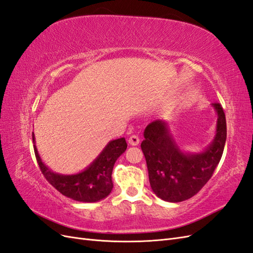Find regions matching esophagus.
<instances>
[{"instance_id":"esophagus-1","label":"esophagus","mask_w":253,"mask_h":253,"mask_svg":"<svg viewBox=\"0 0 253 253\" xmlns=\"http://www.w3.org/2000/svg\"><path fill=\"white\" fill-rule=\"evenodd\" d=\"M128 143L130 144V145H132V146L138 145L140 143V138L138 137L137 134H132V135H130V137L128 138Z\"/></svg>"}]
</instances>
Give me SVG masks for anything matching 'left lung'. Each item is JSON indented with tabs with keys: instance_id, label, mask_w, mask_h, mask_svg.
I'll return each instance as SVG.
<instances>
[{
	"instance_id": "8db88e82",
	"label": "left lung",
	"mask_w": 253,
	"mask_h": 253,
	"mask_svg": "<svg viewBox=\"0 0 253 253\" xmlns=\"http://www.w3.org/2000/svg\"><path fill=\"white\" fill-rule=\"evenodd\" d=\"M218 119L216 135L205 151L187 154L179 150L165 121H154L144 130L142 152L154 193L168 202H182L197 194L217 168L226 140V122L221 105H211Z\"/></svg>"
}]
</instances>
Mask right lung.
Masks as SVG:
<instances>
[{
	"mask_svg": "<svg viewBox=\"0 0 253 253\" xmlns=\"http://www.w3.org/2000/svg\"><path fill=\"white\" fill-rule=\"evenodd\" d=\"M33 143L37 164L44 178L63 196L86 203L97 202L109 196L113 188L111 175L114 164L127 148L125 138L110 141L85 170L73 175H62L51 171L42 161L35 145L34 133Z\"/></svg>",
	"mask_w": 253,
	"mask_h": 253,
	"instance_id": "right-lung-1",
	"label": "right lung"
}]
</instances>
